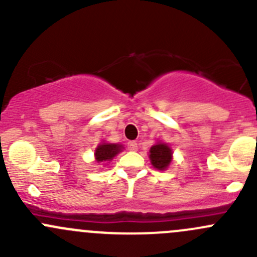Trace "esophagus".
Masks as SVG:
<instances>
[{
  "instance_id": "esophagus-1",
  "label": "esophagus",
  "mask_w": 257,
  "mask_h": 257,
  "mask_svg": "<svg viewBox=\"0 0 257 257\" xmlns=\"http://www.w3.org/2000/svg\"><path fill=\"white\" fill-rule=\"evenodd\" d=\"M128 149L131 150V152H136L137 149H138V144H137V142H128Z\"/></svg>"
}]
</instances>
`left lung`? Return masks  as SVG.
<instances>
[{"mask_svg": "<svg viewBox=\"0 0 257 257\" xmlns=\"http://www.w3.org/2000/svg\"><path fill=\"white\" fill-rule=\"evenodd\" d=\"M149 159L158 170H167L173 160V150L165 143H157L149 150Z\"/></svg>", "mask_w": 257, "mask_h": 257, "instance_id": "obj_1", "label": "left lung"}]
</instances>
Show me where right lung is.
I'll use <instances>...</instances> for the list:
<instances>
[{
	"label": "right lung",
	"mask_w": 257,
	"mask_h": 257,
	"mask_svg": "<svg viewBox=\"0 0 257 257\" xmlns=\"http://www.w3.org/2000/svg\"><path fill=\"white\" fill-rule=\"evenodd\" d=\"M123 149V145L120 144H110V143H102L95 148V160L97 163L110 162L120 150Z\"/></svg>",
	"instance_id": "right-lung-1"
}]
</instances>
